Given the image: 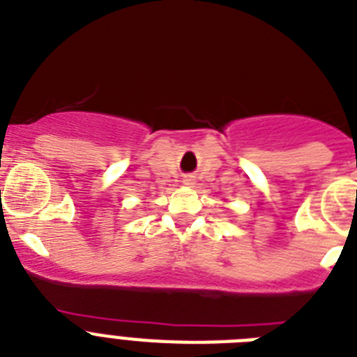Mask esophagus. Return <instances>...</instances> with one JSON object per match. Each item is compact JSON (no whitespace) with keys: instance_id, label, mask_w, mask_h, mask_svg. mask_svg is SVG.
<instances>
[{"instance_id":"esophagus-1","label":"esophagus","mask_w":357,"mask_h":357,"mask_svg":"<svg viewBox=\"0 0 357 357\" xmlns=\"http://www.w3.org/2000/svg\"><path fill=\"white\" fill-rule=\"evenodd\" d=\"M184 184L185 185H193V184H195V181H193V176H185Z\"/></svg>"}]
</instances>
